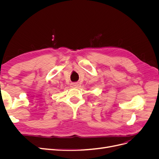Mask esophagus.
<instances>
[{
	"label": "esophagus",
	"instance_id": "1",
	"mask_svg": "<svg viewBox=\"0 0 159 159\" xmlns=\"http://www.w3.org/2000/svg\"><path fill=\"white\" fill-rule=\"evenodd\" d=\"M70 85L72 88H78L79 86V84L77 82H74V83H71Z\"/></svg>",
	"mask_w": 159,
	"mask_h": 159
}]
</instances>
